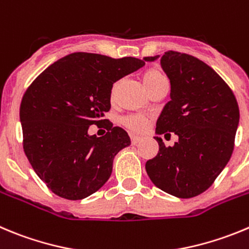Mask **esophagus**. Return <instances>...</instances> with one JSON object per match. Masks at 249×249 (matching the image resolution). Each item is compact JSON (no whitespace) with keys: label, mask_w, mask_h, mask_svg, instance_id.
Listing matches in <instances>:
<instances>
[{"label":"esophagus","mask_w":249,"mask_h":249,"mask_svg":"<svg viewBox=\"0 0 249 249\" xmlns=\"http://www.w3.org/2000/svg\"><path fill=\"white\" fill-rule=\"evenodd\" d=\"M131 141H132V144L137 145L138 143L141 142V141H142V137L136 136V134H131Z\"/></svg>","instance_id":"1"}]
</instances>
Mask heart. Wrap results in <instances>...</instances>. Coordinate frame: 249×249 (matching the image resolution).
Segmentation results:
<instances>
[{
  "instance_id": "heart-1",
  "label": "heart",
  "mask_w": 249,
  "mask_h": 249,
  "mask_svg": "<svg viewBox=\"0 0 249 249\" xmlns=\"http://www.w3.org/2000/svg\"><path fill=\"white\" fill-rule=\"evenodd\" d=\"M142 83L143 85L145 86L149 92H152L153 90L156 88H158L160 84L165 83V79L161 75V72H159L158 70L154 69H149L147 71L143 72L142 75ZM121 81H116L115 84L112 85V89H111V97H115L116 93H117L118 89H120ZM122 124L126 128L131 129L133 132H143L147 127V118L143 117L142 115H129L126 116V117H123L121 120Z\"/></svg>"
}]
</instances>
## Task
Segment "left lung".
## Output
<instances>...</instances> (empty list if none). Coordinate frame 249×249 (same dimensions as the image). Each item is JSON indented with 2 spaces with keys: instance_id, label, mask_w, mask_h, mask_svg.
I'll return each instance as SVG.
<instances>
[{
  "instance_id": "left-lung-1",
  "label": "left lung",
  "mask_w": 249,
  "mask_h": 249,
  "mask_svg": "<svg viewBox=\"0 0 249 249\" xmlns=\"http://www.w3.org/2000/svg\"><path fill=\"white\" fill-rule=\"evenodd\" d=\"M159 55L143 60L154 61ZM160 65L170 80V101L164 106L156 133L174 131L179 140L145 163L153 184L189 199L213 185L229 163L239 122L237 100L230 86L207 64L189 54L169 50Z\"/></svg>"
}]
</instances>
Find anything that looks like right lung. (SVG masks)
<instances>
[{"instance_id":"obj_1","label":"right lung","mask_w":249,"mask_h":249,"mask_svg":"<svg viewBox=\"0 0 249 249\" xmlns=\"http://www.w3.org/2000/svg\"><path fill=\"white\" fill-rule=\"evenodd\" d=\"M144 60L72 53L48 67L20 102L23 149L36 175L68 200L85 199L104 186L116 154L131 144L121 127L104 120L111 89ZM106 122L109 132L90 136L91 124Z\"/></svg>"}]
</instances>
